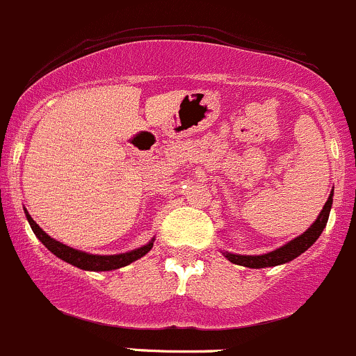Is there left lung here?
Returning <instances> with one entry per match:
<instances>
[{"instance_id": "1", "label": "left lung", "mask_w": 356, "mask_h": 356, "mask_svg": "<svg viewBox=\"0 0 356 356\" xmlns=\"http://www.w3.org/2000/svg\"><path fill=\"white\" fill-rule=\"evenodd\" d=\"M331 207H332V192L331 195H329L327 202H325L324 207H322L318 218L315 219L314 225L310 226L305 233L296 236L295 240L288 241V243L283 245V247L276 248V250L267 252V254H262V255H238V254L225 252V257L228 259L229 262L236 264V266L250 267V269H264V267H274V266H281V264H286L289 260L302 255L305 250H309L315 241H317V238L321 236L322 232H324L325 225H327Z\"/></svg>"}]
</instances>
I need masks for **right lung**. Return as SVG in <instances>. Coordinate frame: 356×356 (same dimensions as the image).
<instances>
[{
  "label": "right lung",
  "mask_w": 356,
  "mask_h": 356,
  "mask_svg": "<svg viewBox=\"0 0 356 356\" xmlns=\"http://www.w3.org/2000/svg\"><path fill=\"white\" fill-rule=\"evenodd\" d=\"M25 216H27V221L31 225L32 232H34L35 236L42 241L44 247L51 252V254L56 255L58 259L65 260V262L72 264V266L79 267V269L83 270H115L120 269V267L128 266V264L135 262L140 257H144L147 252H151L154 240L149 241L147 245L140 248H135L131 252H124V254H118V255H94V254H87V252L76 250V248L68 247V245L61 243V241H56L54 238H51L49 234L44 233L41 228H39L38 222L31 218L27 211H25Z\"/></svg>",
  "instance_id": "right-lung-1"
}]
</instances>
